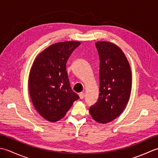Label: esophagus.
Here are the masks:
<instances>
[{"label":"esophagus","mask_w":158,"mask_h":158,"mask_svg":"<svg viewBox=\"0 0 158 158\" xmlns=\"http://www.w3.org/2000/svg\"><path fill=\"white\" fill-rule=\"evenodd\" d=\"M84 97H85V94L84 93H83V92L79 93V98H80L83 99V98H84Z\"/></svg>","instance_id":"34e87169"}]
</instances>
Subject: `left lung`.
Here are the masks:
<instances>
[{
	"mask_svg": "<svg viewBox=\"0 0 158 158\" xmlns=\"http://www.w3.org/2000/svg\"><path fill=\"white\" fill-rule=\"evenodd\" d=\"M100 58L98 100L90 106L92 118L100 123L110 122L120 115L129 101L132 73L123 52L114 43H95Z\"/></svg>",
	"mask_w": 158,
	"mask_h": 158,
	"instance_id": "8db88e82",
	"label": "left lung"
}]
</instances>
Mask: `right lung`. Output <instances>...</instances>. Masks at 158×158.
Masks as SVG:
<instances>
[{"instance_id":"right-lung-1","label":"right lung","mask_w":158,"mask_h":158,"mask_svg":"<svg viewBox=\"0 0 158 158\" xmlns=\"http://www.w3.org/2000/svg\"><path fill=\"white\" fill-rule=\"evenodd\" d=\"M78 41L59 42L49 46L35 60L28 88L35 108L43 118L56 122L63 118L79 96L70 85L66 62Z\"/></svg>"}]
</instances>
